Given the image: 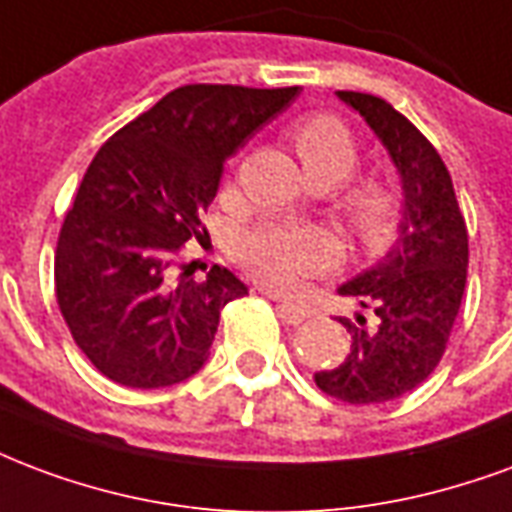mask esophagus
<instances>
[{
	"instance_id": "34e87169",
	"label": "esophagus",
	"mask_w": 512,
	"mask_h": 512,
	"mask_svg": "<svg viewBox=\"0 0 512 512\" xmlns=\"http://www.w3.org/2000/svg\"><path fill=\"white\" fill-rule=\"evenodd\" d=\"M276 309H279V317H282V320L290 325L304 323L306 317H309V312H306V309H301V306H295V304H279Z\"/></svg>"
}]
</instances>
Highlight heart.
Here are the masks:
<instances>
[{"instance_id":"obj_1","label":"heart","mask_w":512,"mask_h":512,"mask_svg":"<svg viewBox=\"0 0 512 512\" xmlns=\"http://www.w3.org/2000/svg\"><path fill=\"white\" fill-rule=\"evenodd\" d=\"M290 138L304 165L306 176L317 187H336L350 179L361 149L352 130L333 113H309L290 127ZM233 192V184H227ZM339 211L344 222L363 246L377 249L388 244L401 219V192L391 181L361 179L352 181L339 192ZM233 252L257 276L274 290H293L306 276L323 271L333 260V241L317 227L279 225L260 222L238 233Z\"/></svg>"}]
</instances>
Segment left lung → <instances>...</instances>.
Masks as SVG:
<instances>
[{
    "label": "left lung",
    "mask_w": 512,
    "mask_h": 512,
    "mask_svg": "<svg viewBox=\"0 0 512 512\" xmlns=\"http://www.w3.org/2000/svg\"><path fill=\"white\" fill-rule=\"evenodd\" d=\"M336 97L361 113L391 154L404 211L391 252L339 287L358 304L352 317H339L350 352L314 382L347 404H382L415 391L445 355L467 287V222L445 162L407 116L374 94Z\"/></svg>",
    "instance_id": "left-lung-1"
}]
</instances>
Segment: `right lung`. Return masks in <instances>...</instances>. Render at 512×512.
Returning <instances> with one entry per match:
<instances>
[{"mask_svg": "<svg viewBox=\"0 0 512 512\" xmlns=\"http://www.w3.org/2000/svg\"><path fill=\"white\" fill-rule=\"evenodd\" d=\"M287 89L192 83L102 143L54 257L56 304L97 372L127 388H168L203 369L225 304L246 285L214 266L176 274L200 238L227 157L298 97Z\"/></svg>", "mask_w": 512, "mask_h": 512, "instance_id": "right-lung-1", "label": "right lung"}]
</instances>
